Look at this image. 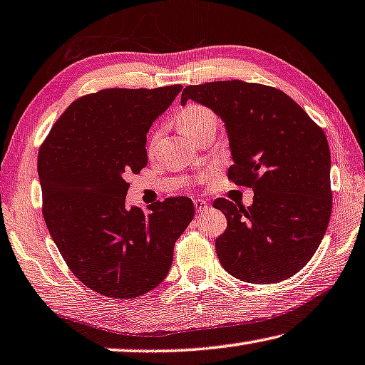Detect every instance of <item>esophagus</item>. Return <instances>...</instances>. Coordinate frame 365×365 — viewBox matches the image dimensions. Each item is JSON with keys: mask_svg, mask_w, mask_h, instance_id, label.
Segmentation results:
<instances>
[{"mask_svg": "<svg viewBox=\"0 0 365 365\" xmlns=\"http://www.w3.org/2000/svg\"><path fill=\"white\" fill-rule=\"evenodd\" d=\"M194 207L197 212H204L209 209V204L204 199H194Z\"/></svg>", "mask_w": 365, "mask_h": 365, "instance_id": "esophagus-1", "label": "esophagus"}]
</instances>
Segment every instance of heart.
I'll return each instance as SVG.
<instances>
[{"mask_svg": "<svg viewBox=\"0 0 365 365\" xmlns=\"http://www.w3.org/2000/svg\"><path fill=\"white\" fill-rule=\"evenodd\" d=\"M176 120L179 128L190 138L197 137L199 133L217 130L218 125L215 112L207 108V106H202L197 103H189L184 106V108L178 112ZM155 140L156 133L153 138H151V143H155Z\"/></svg>", "mask_w": 365, "mask_h": 365, "instance_id": "obj_1", "label": "heart"}]
</instances>
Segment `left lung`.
<instances>
[{
    "mask_svg": "<svg viewBox=\"0 0 365 365\" xmlns=\"http://www.w3.org/2000/svg\"><path fill=\"white\" fill-rule=\"evenodd\" d=\"M187 99L225 122L233 165L228 179L255 190L253 204L217 199L227 230L215 241L220 264L251 284H274L304 267L327 233L333 192L323 128L277 88L241 80L186 86Z\"/></svg>",
    "mask_w": 365,
    "mask_h": 365,
    "instance_id": "obj_1",
    "label": "left lung"
}]
</instances>
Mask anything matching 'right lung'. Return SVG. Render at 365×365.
Masks as SVG:
<instances>
[{
	"mask_svg": "<svg viewBox=\"0 0 365 365\" xmlns=\"http://www.w3.org/2000/svg\"><path fill=\"white\" fill-rule=\"evenodd\" d=\"M181 85L109 88L78 98L37 158L42 214L70 271L94 292L135 299L163 282L176 240L194 218L189 197L127 209L128 175L148 163L147 132Z\"/></svg>",
	"mask_w": 365,
	"mask_h": 365,
	"instance_id": "right-lung-1",
	"label": "right lung"
}]
</instances>
